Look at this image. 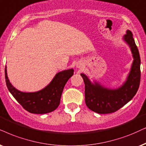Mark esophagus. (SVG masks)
Instances as JSON below:
<instances>
[{"label": "esophagus", "instance_id": "34e87169", "mask_svg": "<svg viewBox=\"0 0 146 146\" xmlns=\"http://www.w3.org/2000/svg\"><path fill=\"white\" fill-rule=\"evenodd\" d=\"M84 64L82 63V62H77L76 64V67L78 68V69H82L83 67H84Z\"/></svg>", "mask_w": 146, "mask_h": 146}]
</instances>
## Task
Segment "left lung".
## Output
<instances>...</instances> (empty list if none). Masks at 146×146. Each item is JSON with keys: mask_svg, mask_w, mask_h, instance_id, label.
<instances>
[{"mask_svg": "<svg viewBox=\"0 0 146 146\" xmlns=\"http://www.w3.org/2000/svg\"><path fill=\"white\" fill-rule=\"evenodd\" d=\"M123 40L130 48L133 60L126 80L121 86L114 89L106 88L96 80L91 82L84 73L81 74L85 84L86 106L97 113L108 114L116 112L129 102L139 88L141 60L139 50L130 30L127 29Z\"/></svg>", "mask_w": 146, "mask_h": 146, "instance_id": "1", "label": "left lung"}]
</instances>
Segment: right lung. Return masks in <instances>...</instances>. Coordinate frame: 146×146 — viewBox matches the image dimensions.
Listing matches in <instances>:
<instances>
[{"label":"right lung","mask_w":146,"mask_h":146,"mask_svg":"<svg viewBox=\"0 0 146 146\" xmlns=\"http://www.w3.org/2000/svg\"><path fill=\"white\" fill-rule=\"evenodd\" d=\"M73 72V69L58 72L48 86L34 92H21L13 86L7 76V66L5 81L9 91L24 109L33 114H46L54 110L60 104L64 87Z\"/></svg>","instance_id":"1"}]
</instances>
